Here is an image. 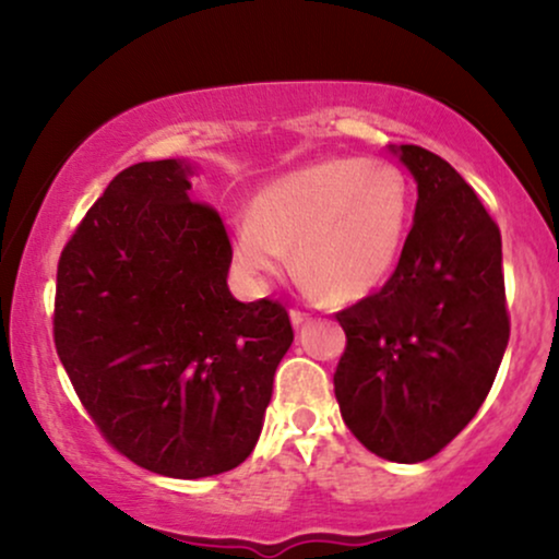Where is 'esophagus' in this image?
I'll list each match as a JSON object with an SVG mask.
<instances>
[{
  "label": "esophagus",
  "mask_w": 559,
  "mask_h": 559,
  "mask_svg": "<svg viewBox=\"0 0 559 559\" xmlns=\"http://www.w3.org/2000/svg\"><path fill=\"white\" fill-rule=\"evenodd\" d=\"M288 318H292V323L297 325V329H299L301 323H307V320H310V312H305V310H297V307H294V310L288 312Z\"/></svg>",
  "instance_id": "34e87169"
}]
</instances>
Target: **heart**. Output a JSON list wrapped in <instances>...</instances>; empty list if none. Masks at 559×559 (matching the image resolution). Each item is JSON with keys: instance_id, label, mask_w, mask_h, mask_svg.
<instances>
[{"instance_id": "1", "label": "heart", "mask_w": 559, "mask_h": 559, "mask_svg": "<svg viewBox=\"0 0 559 559\" xmlns=\"http://www.w3.org/2000/svg\"><path fill=\"white\" fill-rule=\"evenodd\" d=\"M409 228V186L383 159L329 157L275 178L236 223L230 252L252 284L294 267L331 301L373 294L394 271Z\"/></svg>"}]
</instances>
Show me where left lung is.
<instances>
[{
    "label": "left lung",
    "mask_w": 559,
    "mask_h": 559,
    "mask_svg": "<svg viewBox=\"0 0 559 559\" xmlns=\"http://www.w3.org/2000/svg\"><path fill=\"white\" fill-rule=\"evenodd\" d=\"M391 152L418 183L415 221L381 292L336 312L346 349L333 391L362 447L423 463L473 420L502 362V236L447 159L415 144Z\"/></svg>",
    "instance_id": "obj_1"
}]
</instances>
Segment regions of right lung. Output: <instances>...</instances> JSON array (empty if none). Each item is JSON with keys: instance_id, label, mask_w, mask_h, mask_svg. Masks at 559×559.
<instances>
[{"instance_id": "right-lung-1", "label": "right lung", "mask_w": 559, "mask_h": 559, "mask_svg": "<svg viewBox=\"0 0 559 559\" xmlns=\"http://www.w3.org/2000/svg\"><path fill=\"white\" fill-rule=\"evenodd\" d=\"M181 159L112 178L57 265L55 346L102 436L170 478L252 454L294 342L286 307L228 292L230 241Z\"/></svg>"}]
</instances>
